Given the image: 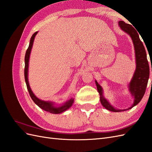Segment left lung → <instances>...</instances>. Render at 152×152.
<instances>
[{
  "mask_svg": "<svg viewBox=\"0 0 152 152\" xmlns=\"http://www.w3.org/2000/svg\"><path fill=\"white\" fill-rule=\"evenodd\" d=\"M118 25L123 31L126 32L131 36L133 44H134L135 50L136 68L132 79L129 85V91L132 96L134 97V103L132 104L131 107L127 109L129 110L138 104L143 97L149 79L150 70L148 62L146 58V50L143 44L140 39L138 32L134 27H132V25L126 23L123 21H119ZM95 82L96 86H97L98 91L100 95L101 103L106 109L113 112H120L127 110L126 109L118 110L112 107L103 96L102 87L99 85L97 81L96 80Z\"/></svg>",
  "mask_w": 152,
  "mask_h": 152,
  "instance_id": "left-lung-1",
  "label": "left lung"
}]
</instances>
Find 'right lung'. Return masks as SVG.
<instances>
[{"instance_id":"right-lung-1","label":"right lung","mask_w":152,"mask_h":152,"mask_svg":"<svg viewBox=\"0 0 152 152\" xmlns=\"http://www.w3.org/2000/svg\"><path fill=\"white\" fill-rule=\"evenodd\" d=\"M38 33V31H36L33 34V35L31 36V39H30V42L29 46L27 49L26 54H25V79L26 82V84L27 89H28V91L29 92V94L32 100L34 101V103L39 107L40 108H42V110H45V111L50 112L51 113H54V114H58V113H61L63 112L66 111V110L68 108H70L72 105L73 103V99L71 98L70 99H69L68 102H66L65 103H64L62 106H60V107H54V104L53 103L50 102H45V101L39 99L38 98H37L35 96V94L33 93V92L31 91L30 87L29 86L28 83V62H29V58H30V54L31 53V50L32 48V45H33V43L34 41L35 37L37 35V34Z\"/></svg>"}]
</instances>
